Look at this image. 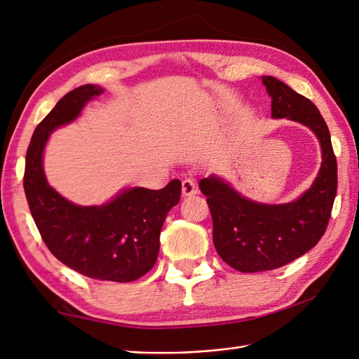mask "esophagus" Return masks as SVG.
<instances>
[{
    "mask_svg": "<svg viewBox=\"0 0 359 359\" xmlns=\"http://www.w3.org/2000/svg\"><path fill=\"white\" fill-rule=\"evenodd\" d=\"M182 193L185 197L188 196H194L198 193V188H197V183L194 179H185L182 182Z\"/></svg>",
    "mask_w": 359,
    "mask_h": 359,
    "instance_id": "1",
    "label": "esophagus"
}]
</instances>
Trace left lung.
Here are the masks:
<instances>
[{
  "label": "left lung",
  "mask_w": 359,
  "mask_h": 359,
  "mask_svg": "<svg viewBox=\"0 0 359 359\" xmlns=\"http://www.w3.org/2000/svg\"><path fill=\"white\" fill-rule=\"evenodd\" d=\"M263 84L272 97V118L307 125L320 139L323 163L311 189L285 205L251 202L217 177L200 180L215 251L240 272L277 269L312 249L327 229L338 187L337 157L318 108L277 78L263 76Z\"/></svg>",
  "instance_id": "1"
}]
</instances>
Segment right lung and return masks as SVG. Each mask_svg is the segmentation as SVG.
Returning a JSON list of instances; mask_svg holds the SVG:
<instances>
[{
    "label": "right lung",
    "instance_id": "add662e5",
    "mask_svg": "<svg viewBox=\"0 0 359 359\" xmlns=\"http://www.w3.org/2000/svg\"><path fill=\"white\" fill-rule=\"evenodd\" d=\"M101 93L93 84L74 88L38 123L26 154L24 193L41 238L57 260L88 278L128 283L154 266L166 214L180 200V180L162 189L123 191L104 206H76L48 185L43 171L50 133L73 121Z\"/></svg>",
    "mask_w": 359,
    "mask_h": 359
}]
</instances>
